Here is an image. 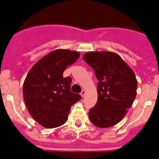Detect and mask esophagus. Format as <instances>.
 <instances>
[{
	"label": "esophagus",
	"instance_id": "esophagus-1",
	"mask_svg": "<svg viewBox=\"0 0 159 159\" xmlns=\"http://www.w3.org/2000/svg\"><path fill=\"white\" fill-rule=\"evenodd\" d=\"M80 95L82 97H84L85 96V95H86V92H85L84 90H82V92H80Z\"/></svg>",
	"mask_w": 159,
	"mask_h": 159
}]
</instances>
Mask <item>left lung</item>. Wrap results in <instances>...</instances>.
I'll return each mask as SVG.
<instances>
[{
	"instance_id": "obj_1",
	"label": "left lung",
	"mask_w": 159,
	"mask_h": 159,
	"mask_svg": "<svg viewBox=\"0 0 159 159\" xmlns=\"http://www.w3.org/2000/svg\"><path fill=\"white\" fill-rule=\"evenodd\" d=\"M83 59L93 68L99 80L97 102L88 112L90 120L101 128L112 127L123 119L135 99V75L114 52H91Z\"/></svg>"
}]
</instances>
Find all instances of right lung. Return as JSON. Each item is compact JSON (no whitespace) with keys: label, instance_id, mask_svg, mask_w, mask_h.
<instances>
[{"label":"right lung","instance_id":"right-lung-1","mask_svg":"<svg viewBox=\"0 0 159 159\" xmlns=\"http://www.w3.org/2000/svg\"><path fill=\"white\" fill-rule=\"evenodd\" d=\"M80 57L77 52L57 49L31 68L23 85L27 109L36 122L47 128L64 124L71 107L82 98L70 91L71 78L63 73Z\"/></svg>","mask_w":159,"mask_h":159}]
</instances>
